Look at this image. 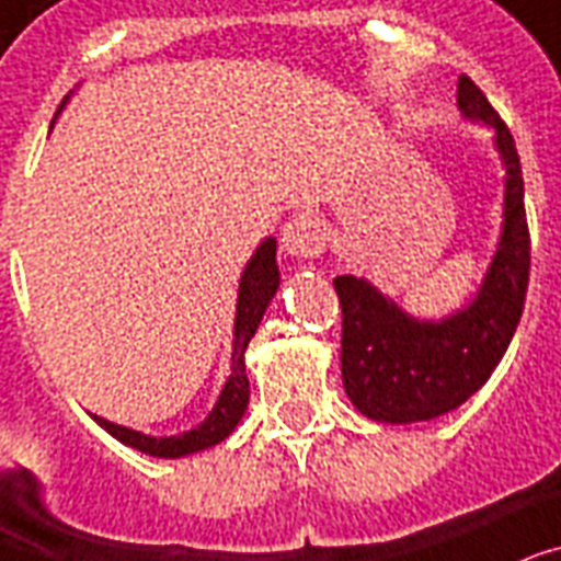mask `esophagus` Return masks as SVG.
I'll use <instances>...</instances> for the list:
<instances>
[{"mask_svg":"<svg viewBox=\"0 0 561 561\" xmlns=\"http://www.w3.org/2000/svg\"><path fill=\"white\" fill-rule=\"evenodd\" d=\"M324 231H321V221L312 216V213H293L284 225V233H280V245H284L286 254L293 257H316L324 251Z\"/></svg>","mask_w":561,"mask_h":561,"instance_id":"1","label":"esophagus"}]
</instances>
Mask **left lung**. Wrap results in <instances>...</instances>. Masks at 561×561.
Masks as SVG:
<instances>
[{
	"label": "left lung",
	"instance_id": "1",
	"mask_svg": "<svg viewBox=\"0 0 561 561\" xmlns=\"http://www.w3.org/2000/svg\"><path fill=\"white\" fill-rule=\"evenodd\" d=\"M457 104L468 119L492 125L506 169L501 242L474 301L442 321H419L366 277L333 280L342 304V383L363 415L386 424L430 421L462 407L510 348L527 298L529 231L518 149L468 76L459 78Z\"/></svg>",
	"mask_w": 561,
	"mask_h": 561
}]
</instances>
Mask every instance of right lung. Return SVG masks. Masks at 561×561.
Wrapping results in <instances>:
<instances>
[{
  "instance_id": "1",
  "label": "right lung",
  "mask_w": 561,
  "mask_h": 561,
  "mask_svg": "<svg viewBox=\"0 0 561 561\" xmlns=\"http://www.w3.org/2000/svg\"><path fill=\"white\" fill-rule=\"evenodd\" d=\"M277 242L268 240L260 242L254 257L242 272L240 280V298H237V321H233V354H231V377L225 380L219 401L210 410V415L198 424V427L178 433V436H146L140 430L123 427L114 421H104L93 415L99 427H104L123 445L137 447L149 457L178 459L186 454H198L207 447L219 445L231 436L233 427L240 424L245 410H249V375H245V348H249L251 336L257 333V324L266 312L268 301L275 298L277 284H280V272H277Z\"/></svg>"
}]
</instances>
